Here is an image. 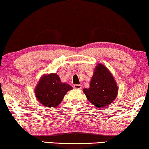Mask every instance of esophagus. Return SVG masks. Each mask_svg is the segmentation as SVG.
I'll use <instances>...</instances> for the list:
<instances>
[{"label":"esophagus","instance_id":"1","mask_svg":"<svg viewBox=\"0 0 149 149\" xmlns=\"http://www.w3.org/2000/svg\"><path fill=\"white\" fill-rule=\"evenodd\" d=\"M74 88L75 89H81L82 88V85H74Z\"/></svg>","mask_w":149,"mask_h":149}]
</instances>
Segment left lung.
I'll return each instance as SVG.
<instances>
[{"mask_svg": "<svg viewBox=\"0 0 149 149\" xmlns=\"http://www.w3.org/2000/svg\"><path fill=\"white\" fill-rule=\"evenodd\" d=\"M83 91L91 103L97 108H103L115 100L118 95V87L107 68L99 64L95 68L89 88H85Z\"/></svg>", "mask_w": 149, "mask_h": 149, "instance_id": "left-lung-1", "label": "left lung"}]
</instances>
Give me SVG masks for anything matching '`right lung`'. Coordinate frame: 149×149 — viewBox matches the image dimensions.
Here are the masks:
<instances>
[{
	"mask_svg": "<svg viewBox=\"0 0 149 149\" xmlns=\"http://www.w3.org/2000/svg\"><path fill=\"white\" fill-rule=\"evenodd\" d=\"M73 87L62 83L57 74L42 76L35 89L37 99L47 107H56L62 102L64 95Z\"/></svg>",
	"mask_w": 149,
	"mask_h": 149,
	"instance_id": "add662e5",
	"label": "right lung"
}]
</instances>
